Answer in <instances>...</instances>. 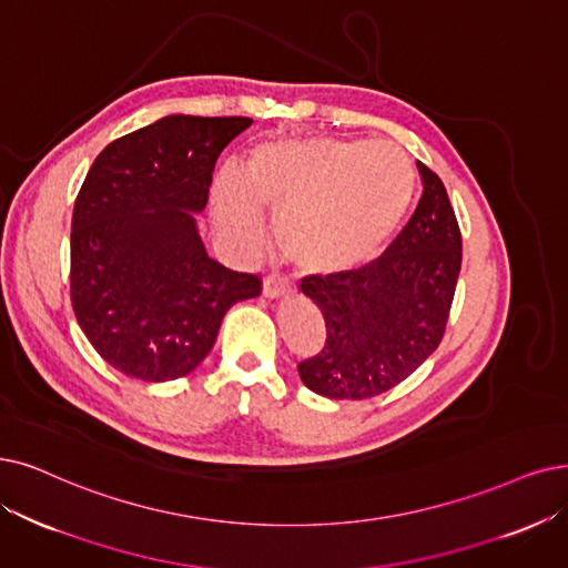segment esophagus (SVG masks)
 I'll use <instances>...</instances> for the list:
<instances>
[{
	"label": "esophagus",
	"instance_id": "esophagus-1",
	"mask_svg": "<svg viewBox=\"0 0 568 568\" xmlns=\"http://www.w3.org/2000/svg\"><path fill=\"white\" fill-rule=\"evenodd\" d=\"M288 291V282L284 277H265L263 293L267 298H280Z\"/></svg>",
	"mask_w": 568,
	"mask_h": 568
}]
</instances>
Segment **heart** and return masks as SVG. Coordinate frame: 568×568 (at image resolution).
I'll return each mask as SVG.
<instances>
[{
	"label": "heart",
	"mask_w": 568,
	"mask_h": 568,
	"mask_svg": "<svg viewBox=\"0 0 568 568\" xmlns=\"http://www.w3.org/2000/svg\"><path fill=\"white\" fill-rule=\"evenodd\" d=\"M417 195L403 149L371 140H280L254 149L237 179L219 176V233L242 252L263 242L261 212L277 214L284 252L312 272L339 275L382 254Z\"/></svg>",
	"instance_id": "obj_1"
}]
</instances>
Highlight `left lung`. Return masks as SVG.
<instances>
[{
    "label": "left lung",
    "instance_id": "left-lung-1",
    "mask_svg": "<svg viewBox=\"0 0 568 568\" xmlns=\"http://www.w3.org/2000/svg\"><path fill=\"white\" fill-rule=\"evenodd\" d=\"M417 170L419 205L387 252L358 270L301 282L326 322L324 349L298 363L314 394H384L440 345L462 270V233L440 176L424 163Z\"/></svg>",
    "mask_w": 568,
    "mask_h": 568
}]
</instances>
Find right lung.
<instances>
[{"label": "right lung", "instance_id": "right-lung-1", "mask_svg": "<svg viewBox=\"0 0 568 568\" xmlns=\"http://www.w3.org/2000/svg\"><path fill=\"white\" fill-rule=\"evenodd\" d=\"M252 119L172 113L111 142L72 216V307L95 352L128 377L195 371L261 280L214 261L197 233L216 158Z\"/></svg>", "mask_w": 568, "mask_h": 568}]
</instances>
